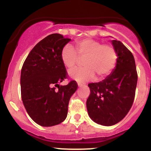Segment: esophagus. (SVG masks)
Masks as SVG:
<instances>
[{"label":"esophagus","instance_id":"esophagus-1","mask_svg":"<svg viewBox=\"0 0 151 151\" xmlns=\"http://www.w3.org/2000/svg\"><path fill=\"white\" fill-rule=\"evenodd\" d=\"M78 86H79V87H81V86H84V84H82V83H78Z\"/></svg>","mask_w":151,"mask_h":151}]
</instances>
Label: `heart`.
Listing matches in <instances>:
<instances>
[{
	"label": "heart",
	"instance_id": "b5f03b06",
	"mask_svg": "<svg viewBox=\"0 0 151 151\" xmlns=\"http://www.w3.org/2000/svg\"><path fill=\"white\" fill-rule=\"evenodd\" d=\"M80 58L84 59L85 67L70 71V76L79 81L89 80L95 77L99 79L106 77L113 71L117 62V53L110 44H103L96 40H81L76 43V49L67 44L61 52V60L67 69H72L77 65Z\"/></svg>",
	"mask_w": 151,
	"mask_h": 151
}]
</instances>
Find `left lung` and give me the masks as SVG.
Here are the masks:
<instances>
[{"label": "left lung", "instance_id": "left-lung-1", "mask_svg": "<svg viewBox=\"0 0 151 151\" xmlns=\"http://www.w3.org/2000/svg\"><path fill=\"white\" fill-rule=\"evenodd\" d=\"M118 58L116 68L100 82L90 83L88 114L94 122L112 126L126 116L132 106L138 80L133 54L122 42L112 40Z\"/></svg>", "mask_w": 151, "mask_h": 151}]
</instances>
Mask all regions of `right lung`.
<instances>
[{
	"instance_id": "right-lung-1",
	"label": "right lung",
	"mask_w": 151,
	"mask_h": 151,
	"mask_svg": "<svg viewBox=\"0 0 151 151\" xmlns=\"http://www.w3.org/2000/svg\"><path fill=\"white\" fill-rule=\"evenodd\" d=\"M70 40L58 33L47 36L32 48L22 67V103L31 119L42 126H55L65 121L71 96L77 89L74 80L59 85L68 77L61 52Z\"/></svg>"
}]
</instances>
